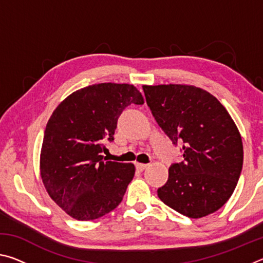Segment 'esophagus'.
<instances>
[{
	"label": "esophagus",
	"instance_id": "obj_1",
	"mask_svg": "<svg viewBox=\"0 0 263 263\" xmlns=\"http://www.w3.org/2000/svg\"><path fill=\"white\" fill-rule=\"evenodd\" d=\"M146 167H147V164H146V163H139V162L136 163V168L138 169V171H140V172L144 171Z\"/></svg>",
	"mask_w": 263,
	"mask_h": 263
}]
</instances>
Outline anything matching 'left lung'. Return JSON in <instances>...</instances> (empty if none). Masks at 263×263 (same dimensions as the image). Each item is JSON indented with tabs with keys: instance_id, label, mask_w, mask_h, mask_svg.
<instances>
[{
	"instance_id": "8db88e82",
	"label": "left lung",
	"mask_w": 263,
	"mask_h": 263,
	"mask_svg": "<svg viewBox=\"0 0 263 263\" xmlns=\"http://www.w3.org/2000/svg\"><path fill=\"white\" fill-rule=\"evenodd\" d=\"M159 126L182 145L183 161L173 163L158 196L189 218H202L229 201L242 169L239 130L228 110L206 90L186 84L142 86Z\"/></svg>"
}]
</instances>
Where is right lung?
<instances>
[{"instance_id": "right-lung-1", "label": "right lung", "mask_w": 263, "mask_h": 263, "mask_svg": "<svg viewBox=\"0 0 263 263\" xmlns=\"http://www.w3.org/2000/svg\"><path fill=\"white\" fill-rule=\"evenodd\" d=\"M131 103L144 104L133 84H92L70 94L48 119L41 176L50 197L74 219L94 220L115 210L135 176L133 163L102 155Z\"/></svg>"}]
</instances>
